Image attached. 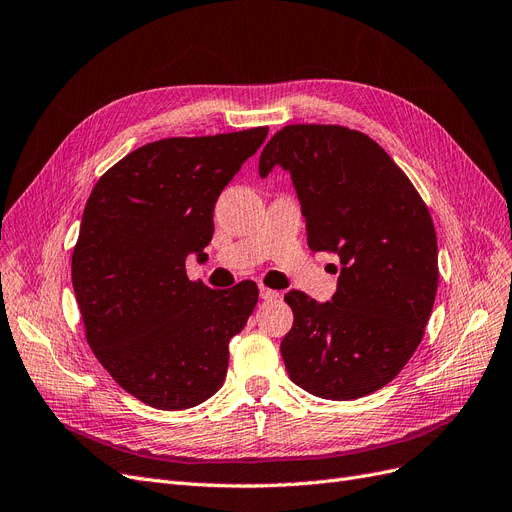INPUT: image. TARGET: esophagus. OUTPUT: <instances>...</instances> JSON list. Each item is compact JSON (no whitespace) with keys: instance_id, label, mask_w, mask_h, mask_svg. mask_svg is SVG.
<instances>
[{"instance_id":"1","label":"esophagus","mask_w":512,"mask_h":512,"mask_svg":"<svg viewBox=\"0 0 512 512\" xmlns=\"http://www.w3.org/2000/svg\"><path fill=\"white\" fill-rule=\"evenodd\" d=\"M259 297H261V299H276V297H280V293L274 291V289H268V287L259 285Z\"/></svg>"}]
</instances>
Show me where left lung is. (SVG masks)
I'll list each match as a JSON object with an SVG mask.
<instances>
[{
    "instance_id": "8db88e82",
    "label": "left lung",
    "mask_w": 512,
    "mask_h": 512,
    "mask_svg": "<svg viewBox=\"0 0 512 512\" xmlns=\"http://www.w3.org/2000/svg\"><path fill=\"white\" fill-rule=\"evenodd\" d=\"M274 166L291 173L310 249L342 263L331 301L285 295L287 373L320 399H361L392 382L424 337L439 287L430 213L386 151L346 126H285L263 147L259 175Z\"/></svg>"
}]
</instances>
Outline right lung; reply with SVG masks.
I'll return each instance as SVG.
<instances>
[{
	"label": "right lung",
	"instance_id": "1",
	"mask_svg": "<svg viewBox=\"0 0 512 512\" xmlns=\"http://www.w3.org/2000/svg\"><path fill=\"white\" fill-rule=\"evenodd\" d=\"M268 137V126L147 143L113 164L86 202L71 280L86 342L128 394L181 411L223 386L230 339L257 304L242 280L215 291L192 282L187 255L206 257L213 211Z\"/></svg>",
	"mask_w": 512,
	"mask_h": 512
}]
</instances>
